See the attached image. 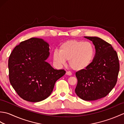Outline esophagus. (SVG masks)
<instances>
[{
    "instance_id": "34e87169",
    "label": "esophagus",
    "mask_w": 124,
    "mask_h": 124,
    "mask_svg": "<svg viewBox=\"0 0 124 124\" xmlns=\"http://www.w3.org/2000/svg\"><path fill=\"white\" fill-rule=\"evenodd\" d=\"M66 75H68V76H71L72 75V73L70 71H66Z\"/></svg>"
}]
</instances>
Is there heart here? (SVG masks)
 Returning a JSON list of instances; mask_svg holds the SVG:
<instances>
[{
  "mask_svg": "<svg viewBox=\"0 0 124 124\" xmlns=\"http://www.w3.org/2000/svg\"><path fill=\"white\" fill-rule=\"evenodd\" d=\"M59 51L55 50L53 57L55 63L63 65L69 61L70 68L75 71H81L87 68L93 60L95 49L89 42L70 40L61 45Z\"/></svg>",
  "mask_w": 124,
  "mask_h": 124,
  "instance_id": "heart-1",
  "label": "heart"
}]
</instances>
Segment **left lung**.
Returning a JSON list of instances; mask_svg holds the SVG:
<instances>
[{"label":"left lung","instance_id":"left-lung-1","mask_svg":"<svg viewBox=\"0 0 124 124\" xmlns=\"http://www.w3.org/2000/svg\"><path fill=\"white\" fill-rule=\"evenodd\" d=\"M84 37L93 42L95 54L87 68L76 72L75 93L82 100L94 101L106 96L116 84L119 59L111 44L96 37Z\"/></svg>","mask_w":124,"mask_h":124}]
</instances>
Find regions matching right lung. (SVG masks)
<instances>
[{
  "label": "right lung",
  "instance_id": "1",
  "mask_svg": "<svg viewBox=\"0 0 124 124\" xmlns=\"http://www.w3.org/2000/svg\"><path fill=\"white\" fill-rule=\"evenodd\" d=\"M49 51L48 44L43 39L31 38L20 43L10 53L8 64L10 83L25 101L46 99L55 82L65 75L64 70L54 69L46 61Z\"/></svg>",
  "mask_w": 124,
  "mask_h": 124
}]
</instances>
